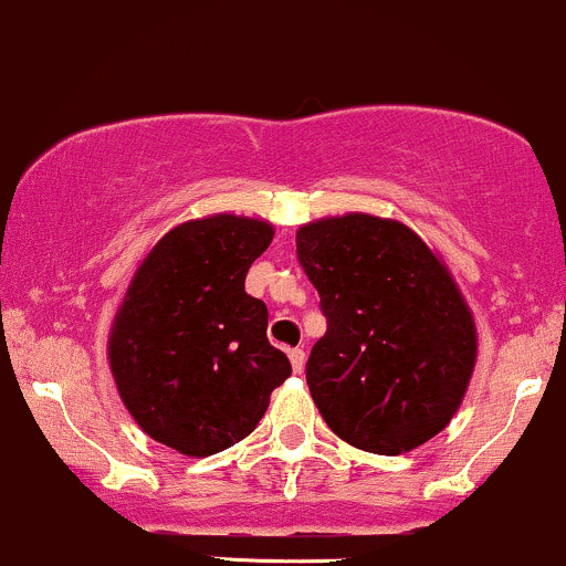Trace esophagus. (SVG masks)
I'll list each match as a JSON object with an SVG mask.
<instances>
[{
  "label": "esophagus",
  "mask_w": 566,
  "mask_h": 566,
  "mask_svg": "<svg viewBox=\"0 0 566 566\" xmlns=\"http://www.w3.org/2000/svg\"><path fill=\"white\" fill-rule=\"evenodd\" d=\"M287 354H290V363H293V370H295V374H301L303 365H306V352H303V349H290Z\"/></svg>",
  "instance_id": "34e87169"
}]
</instances>
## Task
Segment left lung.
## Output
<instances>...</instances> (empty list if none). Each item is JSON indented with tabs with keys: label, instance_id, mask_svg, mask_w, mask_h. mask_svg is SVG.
<instances>
[{
	"label": "left lung",
	"instance_id": "8db88e82",
	"mask_svg": "<svg viewBox=\"0 0 566 566\" xmlns=\"http://www.w3.org/2000/svg\"><path fill=\"white\" fill-rule=\"evenodd\" d=\"M295 244L327 319L306 363L322 419L370 454L427 443L457 413L478 354L449 269L411 228L374 214L308 222Z\"/></svg>",
	"mask_w": 566,
	"mask_h": 566
}]
</instances>
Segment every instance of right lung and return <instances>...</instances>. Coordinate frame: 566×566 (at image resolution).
Listing matches in <instances>:
<instances>
[{
  "label": "right lung",
  "mask_w": 566,
  "mask_h": 566,
  "mask_svg": "<svg viewBox=\"0 0 566 566\" xmlns=\"http://www.w3.org/2000/svg\"><path fill=\"white\" fill-rule=\"evenodd\" d=\"M273 226L212 214L171 228L134 273L109 333V368L128 413L185 457L250 434L293 374L269 344V308L244 279Z\"/></svg>",
  "instance_id": "add662e5"
}]
</instances>
